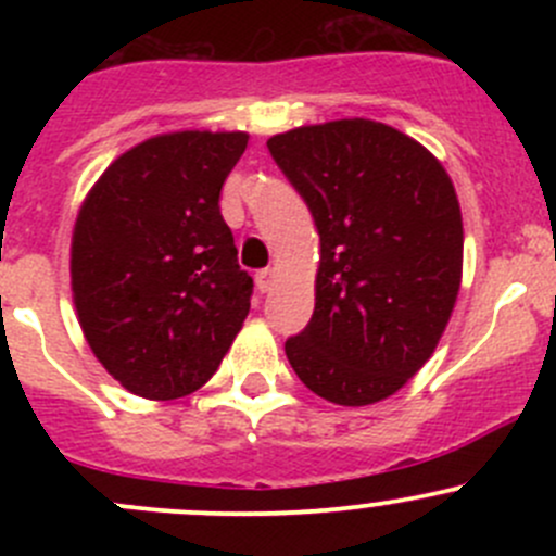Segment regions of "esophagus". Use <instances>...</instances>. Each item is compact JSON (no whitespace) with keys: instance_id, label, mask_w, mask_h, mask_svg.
Wrapping results in <instances>:
<instances>
[{"instance_id":"1","label":"esophagus","mask_w":556,"mask_h":556,"mask_svg":"<svg viewBox=\"0 0 556 556\" xmlns=\"http://www.w3.org/2000/svg\"><path fill=\"white\" fill-rule=\"evenodd\" d=\"M255 282L261 293H268V290H274V285H277V271H274V268H263V271H257Z\"/></svg>"}]
</instances>
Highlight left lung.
<instances>
[{
    "mask_svg": "<svg viewBox=\"0 0 556 556\" xmlns=\"http://www.w3.org/2000/svg\"><path fill=\"white\" fill-rule=\"evenodd\" d=\"M266 144L319 233L314 314L285 355L325 401H384L430 361L457 301L463 215L450 174L417 139L366 117Z\"/></svg>",
    "mask_w": 556,
    "mask_h": 556,
    "instance_id": "obj_1",
    "label": "left lung"
}]
</instances>
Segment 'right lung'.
<instances>
[{"instance_id": "1", "label": "right lung", "mask_w": 556, "mask_h": 556, "mask_svg": "<svg viewBox=\"0 0 556 556\" xmlns=\"http://www.w3.org/2000/svg\"><path fill=\"white\" fill-rule=\"evenodd\" d=\"M244 131H174L112 161L77 212L72 299L88 346L134 395L212 379L250 312L220 188Z\"/></svg>"}]
</instances>
